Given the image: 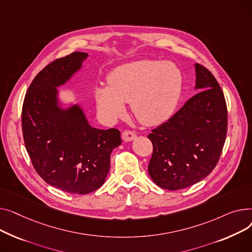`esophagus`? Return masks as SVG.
<instances>
[{"instance_id":"obj_1","label":"esophagus","mask_w":252,"mask_h":252,"mask_svg":"<svg viewBox=\"0 0 252 252\" xmlns=\"http://www.w3.org/2000/svg\"><path fill=\"white\" fill-rule=\"evenodd\" d=\"M136 137V133L133 131V130H125L123 133H122V138L125 140V141H131Z\"/></svg>"}]
</instances>
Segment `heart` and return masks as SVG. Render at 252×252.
Wrapping results in <instances>:
<instances>
[{"instance_id":"obj_1","label":"heart","mask_w":252,"mask_h":252,"mask_svg":"<svg viewBox=\"0 0 252 252\" xmlns=\"http://www.w3.org/2000/svg\"><path fill=\"white\" fill-rule=\"evenodd\" d=\"M183 85L180 68L161 60H140L114 69L108 85L94 88L100 116L114 121L125 114V102H131L135 117L145 125L165 121L178 105Z\"/></svg>"}]
</instances>
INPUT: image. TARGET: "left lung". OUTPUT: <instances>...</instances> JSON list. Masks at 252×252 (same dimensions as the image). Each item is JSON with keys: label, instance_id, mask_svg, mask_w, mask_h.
Masks as SVG:
<instances>
[{"label": "left lung", "instance_id": "1", "mask_svg": "<svg viewBox=\"0 0 252 252\" xmlns=\"http://www.w3.org/2000/svg\"><path fill=\"white\" fill-rule=\"evenodd\" d=\"M195 71V88L200 92L147 136L154 147L150 176L168 190L187 188L210 175L226 140L224 93L209 69L196 64Z\"/></svg>", "mask_w": 252, "mask_h": 252}]
</instances>
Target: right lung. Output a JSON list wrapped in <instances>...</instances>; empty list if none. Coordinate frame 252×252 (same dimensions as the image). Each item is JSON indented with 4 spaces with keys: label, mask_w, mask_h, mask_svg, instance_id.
Segmentation results:
<instances>
[{
    "label": "right lung",
    "mask_w": 252,
    "mask_h": 252,
    "mask_svg": "<svg viewBox=\"0 0 252 252\" xmlns=\"http://www.w3.org/2000/svg\"><path fill=\"white\" fill-rule=\"evenodd\" d=\"M86 57L74 52L44 67L28 87L21 115L24 144L36 173L48 184L75 194H87L103 184L112 151L122 142L116 128H93L78 106H57L56 87Z\"/></svg>",
    "instance_id": "right-lung-1"
}]
</instances>
